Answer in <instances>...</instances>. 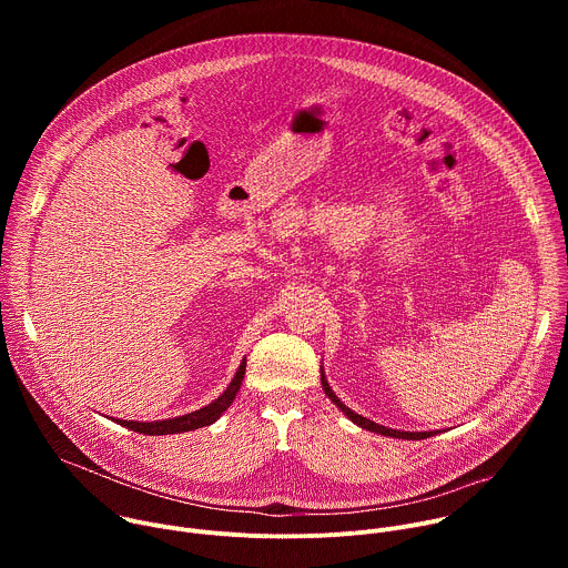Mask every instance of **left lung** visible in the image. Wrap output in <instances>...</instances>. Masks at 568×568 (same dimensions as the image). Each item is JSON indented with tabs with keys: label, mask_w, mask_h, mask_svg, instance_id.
Here are the masks:
<instances>
[{
	"label": "left lung",
	"mask_w": 568,
	"mask_h": 568,
	"mask_svg": "<svg viewBox=\"0 0 568 568\" xmlns=\"http://www.w3.org/2000/svg\"><path fill=\"white\" fill-rule=\"evenodd\" d=\"M321 386H323V390H326V395L337 404L339 412H342L344 416H348L357 427H362V429H366V432L382 434V436H390V438H404V440H423V438H429V436H436V434H438V432H399V429H390V427L377 425V423H373V420H368V418L355 414L353 409H348L346 404L335 395V390L331 388V384H328V379H326V373H323V366H321Z\"/></svg>",
	"instance_id": "1"
}]
</instances>
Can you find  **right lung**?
I'll return each instance as SVG.
<instances>
[{
    "label": "right lung",
    "mask_w": 568,
    "mask_h": 568,
    "mask_svg": "<svg viewBox=\"0 0 568 568\" xmlns=\"http://www.w3.org/2000/svg\"><path fill=\"white\" fill-rule=\"evenodd\" d=\"M245 368H247V357L240 362V366H237L231 384L224 388V393L220 397H215L211 404H206V407L197 409V412H191V414H184V416H178V418H171V420L139 423V420L114 418V423L121 425V427H128L132 432L145 434V436H169V434H184V432H193V429H200V427H209L231 407L235 393L240 390L242 377H245Z\"/></svg>",
    "instance_id": "obj_1"
}]
</instances>
